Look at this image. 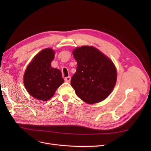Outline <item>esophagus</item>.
<instances>
[{
    "instance_id": "1",
    "label": "esophagus",
    "mask_w": 151,
    "mask_h": 151,
    "mask_svg": "<svg viewBox=\"0 0 151 151\" xmlns=\"http://www.w3.org/2000/svg\"><path fill=\"white\" fill-rule=\"evenodd\" d=\"M64 80H65V81L66 82H69L70 81V76H67V77H65V78H64Z\"/></svg>"
}]
</instances>
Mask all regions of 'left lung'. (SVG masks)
Masks as SVG:
<instances>
[{
  "mask_svg": "<svg viewBox=\"0 0 151 151\" xmlns=\"http://www.w3.org/2000/svg\"><path fill=\"white\" fill-rule=\"evenodd\" d=\"M73 53L77 67L70 85L76 95L88 104L104 100L116 82L117 71L113 62L93 47L76 48Z\"/></svg>",
  "mask_w": 151,
  "mask_h": 151,
  "instance_id": "left-lung-1",
  "label": "left lung"
}]
</instances>
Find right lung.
Masks as SVG:
<instances>
[{
  "instance_id": "add662e5",
  "label": "right lung",
  "mask_w": 151,
  "mask_h": 151,
  "mask_svg": "<svg viewBox=\"0 0 151 151\" xmlns=\"http://www.w3.org/2000/svg\"><path fill=\"white\" fill-rule=\"evenodd\" d=\"M54 58L52 49L41 50L34 57L24 73V87L28 93L38 100H49L63 83L60 70L50 65Z\"/></svg>"
}]
</instances>
